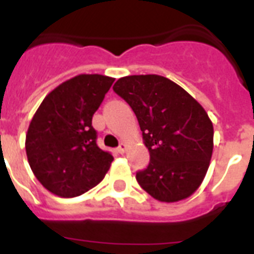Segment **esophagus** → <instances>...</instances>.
I'll use <instances>...</instances> for the list:
<instances>
[{
  "instance_id": "1",
  "label": "esophagus",
  "mask_w": 254,
  "mask_h": 254,
  "mask_svg": "<svg viewBox=\"0 0 254 254\" xmlns=\"http://www.w3.org/2000/svg\"><path fill=\"white\" fill-rule=\"evenodd\" d=\"M127 143L125 142H121L120 143V146L117 147V151H119V153H121V154H123V153H125V151H127Z\"/></svg>"
}]
</instances>
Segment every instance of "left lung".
Segmentation results:
<instances>
[{
    "label": "left lung",
    "mask_w": 254,
    "mask_h": 254,
    "mask_svg": "<svg viewBox=\"0 0 254 254\" xmlns=\"http://www.w3.org/2000/svg\"><path fill=\"white\" fill-rule=\"evenodd\" d=\"M113 89L131 107L150 153L149 166L135 178L149 195L174 203L201 185L213 150V125L189 92L159 75H131Z\"/></svg>",
    "instance_id": "left-lung-1"
}]
</instances>
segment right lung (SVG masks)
I'll return each mask as SVG.
<instances>
[{
    "label": "right lung",
    "mask_w": 254,
    "mask_h": 254,
    "mask_svg": "<svg viewBox=\"0 0 254 254\" xmlns=\"http://www.w3.org/2000/svg\"><path fill=\"white\" fill-rule=\"evenodd\" d=\"M115 79L81 73L65 80L42 101L26 134V155L34 175L50 192L75 197L103 181L113 155L96 143L92 117Z\"/></svg>",
    "instance_id": "right-lung-1"
}]
</instances>
